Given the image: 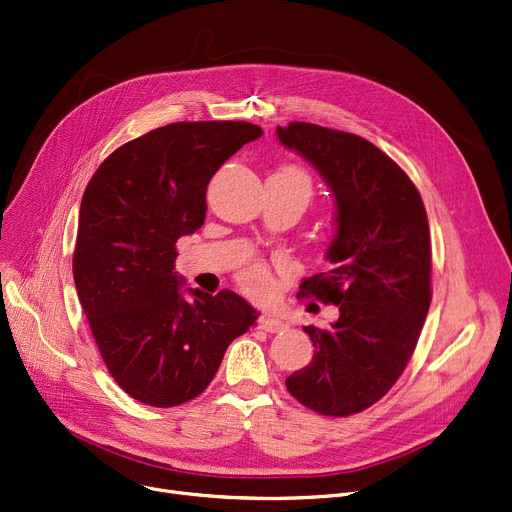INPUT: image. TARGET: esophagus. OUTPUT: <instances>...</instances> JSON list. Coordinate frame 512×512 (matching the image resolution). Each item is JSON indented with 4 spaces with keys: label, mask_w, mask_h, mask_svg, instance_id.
<instances>
[{
    "label": "esophagus",
    "mask_w": 512,
    "mask_h": 512,
    "mask_svg": "<svg viewBox=\"0 0 512 512\" xmlns=\"http://www.w3.org/2000/svg\"><path fill=\"white\" fill-rule=\"evenodd\" d=\"M260 328L264 330V332H283V330H287V324L281 320V318H277V316H262L260 318Z\"/></svg>",
    "instance_id": "1"
}]
</instances>
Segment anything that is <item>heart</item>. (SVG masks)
Here are the masks:
<instances>
[{
	"instance_id": "obj_1",
	"label": "heart",
	"mask_w": 512,
	"mask_h": 512,
	"mask_svg": "<svg viewBox=\"0 0 512 512\" xmlns=\"http://www.w3.org/2000/svg\"><path fill=\"white\" fill-rule=\"evenodd\" d=\"M281 174L293 178L295 182H299V184L307 190V194H311V182H309V178H307L305 172H301L299 168L289 166V168H283ZM240 287H242L248 295H252V297H256V299L266 297L268 291H270V274H268V270H266L262 264H252V266H248V268L242 270V274H240Z\"/></svg>"
}]
</instances>
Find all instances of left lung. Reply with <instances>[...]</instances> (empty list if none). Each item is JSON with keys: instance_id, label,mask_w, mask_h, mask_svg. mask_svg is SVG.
I'll return each mask as SVG.
<instances>
[{"instance_id": "obj_1", "label": "left lung", "mask_w": 512, "mask_h": 512, "mask_svg": "<svg viewBox=\"0 0 512 512\" xmlns=\"http://www.w3.org/2000/svg\"><path fill=\"white\" fill-rule=\"evenodd\" d=\"M277 135L332 190L334 268L305 279L299 295L340 311L326 330L303 328L316 355L285 383L305 408L350 416L385 396L416 348L432 299L426 211L408 174L371 141L311 123Z\"/></svg>"}]
</instances>
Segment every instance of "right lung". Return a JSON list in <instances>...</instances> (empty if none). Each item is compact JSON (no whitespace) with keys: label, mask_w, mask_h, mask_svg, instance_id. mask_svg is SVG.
<instances>
[{"label":"right lung","mask_w":512,"mask_h":512,"mask_svg":"<svg viewBox=\"0 0 512 512\" xmlns=\"http://www.w3.org/2000/svg\"><path fill=\"white\" fill-rule=\"evenodd\" d=\"M260 135L244 121L172 123L112 151L86 186L77 297L108 373L141 404L201 396L231 340L256 324V309L229 289L184 299L174 262L176 242L205 223L213 174Z\"/></svg>","instance_id":"1"}]
</instances>
